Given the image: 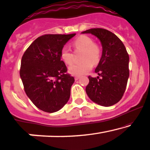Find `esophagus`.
Wrapping results in <instances>:
<instances>
[{"label":"esophagus","instance_id":"34e87169","mask_svg":"<svg viewBox=\"0 0 150 150\" xmlns=\"http://www.w3.org/2000/svg\"><path fill=\"white\" fill-rule=\"evenodd\" d=\"M79 78H80V77L79 76H75V80L76 81H77V80H79Z\"/></svg>","mask_w":150,"mask_h":150}]
</instances>
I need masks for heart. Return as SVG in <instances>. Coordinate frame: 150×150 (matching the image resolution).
<instances>
[{
    "label": "heart",
    "instance_id": "heart-1",
    "mask_svg": "<svg viewBox=\"0 0 150 150\" xmlns=\"http://www.w3.org/2000/svg\"><path fill=\"white\" fill-rule=\"evenodd\" d=\"M72 46L76 51H82L81 59L78 64H72L68 68L69 73L74 76L85 74L96 64L100 57V49L96 44L93 43V39L87 35H81L74 40ZM61 59L66 64H70L73 61V54L68 47L62 48L60 52Z\"/></svg>",
    "mask_w": 150,
    "mask_h": 150
}]
</instances>
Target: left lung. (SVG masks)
<instances>
[{"instance_id": "left-lung-1", "label": "left lung", "mask_w": 150, "mask_h": 150, "mask_svg": "<svg viewBox=\"0 0 150 150\" xmlns=\"http://www.w3.org/2000/svg\"><path fill=\"white\" fill-rule=\"evenodd\" d=\"M81 33H89L100 40L102 55L95 72L98 76H88L86 92L92 101L108 107L122 98L129 78V55L125 45L115 34L93 28Z\"/></svg>"}]
</instances>
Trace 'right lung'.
<instances>
[{
	"mask_svg": "<svg viewBox=\"0 0 150 150\" xmlns=\"http://www.w3.org/2000/svg\"><path fill=\"white\" fill-rule=\"evenodd\" d=\"M75 35L39 37L22 57L20 76L25 91L35 106L43 111H58L69 99L74 78L67 74V68L61 60L60 52Z\"/></svg>",
	"mask_w": 150,
	"mask_h": 150,
	"instance_id": "add662e5",
	"label": "right lung"
}]
</instances>
